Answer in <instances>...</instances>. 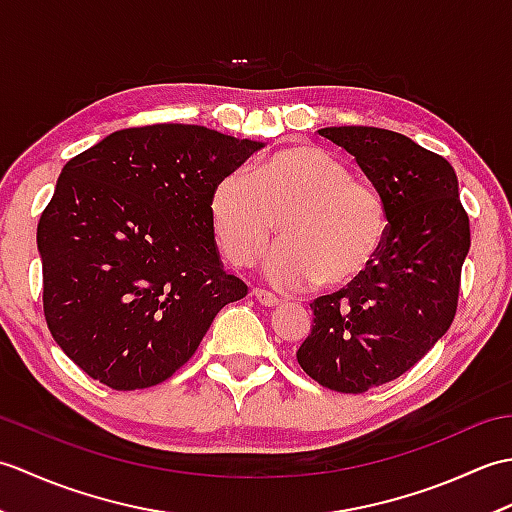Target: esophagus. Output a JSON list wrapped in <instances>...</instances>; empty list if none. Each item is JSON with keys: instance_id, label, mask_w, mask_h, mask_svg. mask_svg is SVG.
I'll use <instances>...</instances> for the list:
<instances>
[{"instance_id": "34e87169", "label": "esophagus", "mask_w": 512, "mask_h": 512, "mask_svg": "<svg viewBox=\"0 0 512 512\" xmlns=\"http://www.w3.org/2000/svg\"><path fill=\"white\" fill-rule=\"evenodd\" d=\"M250 295L255 297V301L259 303V306H266V308L279 306V299L273 295V292H268V290H259V288H255L253 292H250Z\"/></svg>"}]
</instances>
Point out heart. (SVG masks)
Here are the masks:
<instances>
[{
	"label": "heart",
	"instance_id": "heart-1",
	"mask_svg": "<svg viewBox=\"0 0 512 512\" xmlns=\"http://www.w3.org/2000/svg\"><path fill=\"white\" fill-rule=\"evenodd\" d=\"M209 222L222 257L237 268L266 253L279 222L281 244L266 277L288 290L358 284L389 233L383 195L317 145H288L253 173H224L209 195Z\"/></svg>",
	"mask_w": 512,
	"mask_h": 512
}]
</instances>
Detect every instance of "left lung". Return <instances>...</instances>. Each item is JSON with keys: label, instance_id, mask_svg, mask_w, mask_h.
Returning <instances> with one entry per match:
<instances>
[{"label": "left lung", "instance_id": "left-lung-1", "mask_svg": "<svg viewBox=\"0 0 512 512\" xmlns=\"http://www.w3.org/2000/svg\"><path fill=\"white\" fill-rule=\"evenodd\" d=\"M352 154L389 211L387 242L358 284L319 297L297 361L341 394L402 376L451 328L471 248L458 176L442 156L378 127H325Z\"/></svg>", "mask_w": 512, "mask_h": 512}]
</instances>
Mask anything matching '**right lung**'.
I'll use <instances>...</instances> for the list:
<instances>
[{
	"label": "right lung",
	"mask_w": 512,
	"mask_h": 512,
	"mask_svg": "<svg viewBox=\"0 0 512 512\" xmlns=\"http://www.w3.org/2000/svg\"><path fill=\"white\" fill-rule=\"evenodd\" d=\"M262 147L162 123L114 132L63 167L37 226L43 314L85 374L118 391L154 387L248 295L222 268L209 195Z\"/></svg>",
	"instance_id": "add662e5"
}]
</instances>
